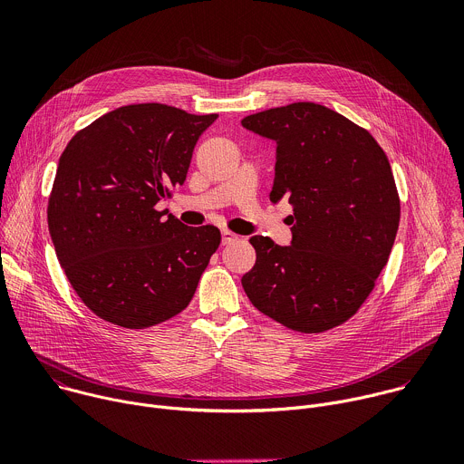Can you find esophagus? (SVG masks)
Instances as JSON below:
<instances>
[{"label":"esophagus","instance_id":"34e87169","mask_svg":"<svg viewBox=\"0 0 464 464\" xmlns=\"http://www.w3.org/2000/svg\"><path fill=\"white\" fill-rule=\"evenodd\" d=\"M240 237L238 235H235L233 231H227V229H224L222 231V244L224 246H227V244H233V242H237Z\"/></svg>","mask_w":464,"mask_h":464}]
</instances>
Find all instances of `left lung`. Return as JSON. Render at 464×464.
<instances>
[{
  "label": "left lung",
  "instance_id": "left-lung-1",
  "mask_svg": "<svg viewBox=\"0 0 464 464\" xmlns=\"http://www.w3.org/2000/svg\"><path fill=\"white\" fill-rule=\"evenodd\" d=\"M277 143L274 204H292V242L249 238L242 277L256 310L299 333H323L358 312L387 264L401 222L389 160L367 130L315 102L242 119Z\"/></svg>",
  "mask_w": 464,
  "mask_h": 464
}]
</instances>
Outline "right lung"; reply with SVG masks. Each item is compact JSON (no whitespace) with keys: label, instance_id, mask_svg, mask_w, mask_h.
I'll use <instances>...</instances> for the list:
<instances>
[{"label":"right lung","instance_id":"right-lung-1","mask_svg":"<svg viewBox=\"0 0 464 464\" xmlns=\"http://www.w3.org/2000/svg\"><path fill=\"white\" fill-rule=\"evenodd\" d=\"M217 117L160 102L121 106L62 152L49 233L73 290L101 319L147 328L190 303L220 231L165 218L156 206L185 181L196 141Z\"/></svg>","mask_w":464,"mask_h":464}]
</instances>
